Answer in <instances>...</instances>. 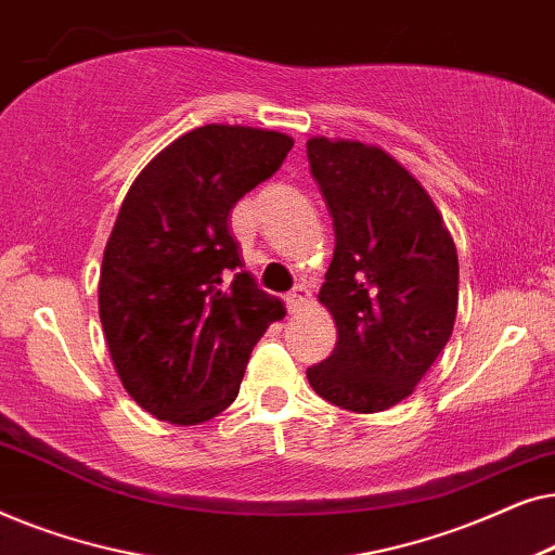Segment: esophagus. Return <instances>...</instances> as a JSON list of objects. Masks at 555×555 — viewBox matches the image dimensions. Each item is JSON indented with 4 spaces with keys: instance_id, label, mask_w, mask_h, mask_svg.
Returning <instances> with one entry per match:
<instances>
[{
    "instance_id": "1",
    "label": "esophagus",
    "mask_w": 555,
    "mask_h": 555,
    "mask_svg": "<svg viewBox=\"0 0 555 555\" xmlns=\"http://www.w3.org/2000/svg\"><path fill=\"white\" fill-rule=\"evenodd\" d=\"M310 300H313V295L306 285H295L291 293H287V306H291L293 313H300L302 308L310 306Z\"/></svg>"
}]
</instances>
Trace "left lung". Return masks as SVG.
<instances>
[{
  "mask_svg": "<svg viewBox=\"0 0 555 555\" xmlns=\"http://www.w3.org/2000/svg\"><path fill=\"white\" fill-rule=\"evenodd\" d=\"M308 164L336 232L318 300L338 331L308 382L348 412H384L414 391L452 336L457 249L429 194L386 151L315 135Z\"/></svg>",
  "mask_w": 555,
  "mask_h": 555,
  "instance_id": "obj_1",
  "label": "left lung"
}]
</instances>
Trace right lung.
I'll return each instance as SVG.
<instances>
[{"instance_id":"right-lung-1","label":"right lung","mask_w":555,"mask_h":555,"mask_svg":"<svg viewBox=\"0 0 555 555\" xmlns=\"http://www.w3.org/2000/svg\"><path fill=\"white\" fill-rule=\"evenodd\" d=\"M291 149V135L262 128H194L120 204L98 310L120 382L156 420L186 427L224 412L255 344L285 315L242 270L230 211Z\"/></svg>"}]
</instances>
